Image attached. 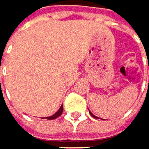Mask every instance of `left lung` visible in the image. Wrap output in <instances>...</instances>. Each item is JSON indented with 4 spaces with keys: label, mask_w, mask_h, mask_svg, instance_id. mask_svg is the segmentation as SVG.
Returning <instances> with one entry per match:
<instances>
[{
    "label": "left lung",
    "mask_w": 149,
    "mask_h": 149,
    "mask_svg": "<svg viewBox=\"0 0 149 149\" xmlns=\"http://www.w3.org/2000/svg\"><path fill=\"white\" fill-rule=\"evenodd\" d=\"M89 113H90V114H91V115H92V116H93V118H95V119H99V117H97V116H95V115H94L93 113H92L90 112V110H89Z\"/></svg>",
    "instance_id": "1"
}]
</instances>
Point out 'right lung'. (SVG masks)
<instances>
[{"mask_svg":"<svg viewBox=\"0 0 149 149\" xmlns=\"http://www.w3.org/2000/svg\"><path fill=\"white\" fill-rule=\"evenodd\" d=\"M63 110V105H62V106L60 107V108L58 109V111H57L56 113H54L53 115H51V116H49V117H46V119H47V120H54V119H56V118L59 117V116L62 114ZM42 119H43V118H42Z\"/></svg>","mask_w":149,"mask_h":149,"instance_id":"add662e5","label":"right lung"}]
</instances>
